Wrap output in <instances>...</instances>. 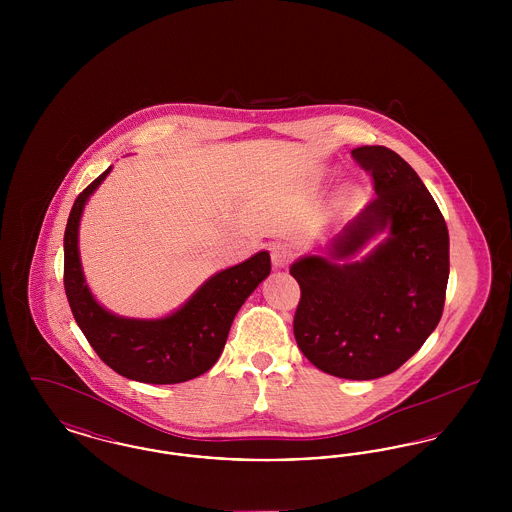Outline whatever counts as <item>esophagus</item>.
Here are the masks:
<instances>
[{"label":"esophagus","instance_id":"obj_1","mask_svg":"<svg viewBox=\"0 0 512 512\" xmlns=\"http://www.w3.org/2000/svg\"><path fill=\"white\" fill-rule=\"evenodd\" d=\"M270 257H272L274 267L284 268L292 261V247L286 244H274L270 247Z\"/></svg>","mask_w":512,"mask_h":512}]
</instances>
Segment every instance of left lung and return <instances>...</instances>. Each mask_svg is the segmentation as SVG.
I'll use <instances>...</instances> for the list:
<instances>
[{"label": "left lung", "mask_w": 512, "mask_h": 512, "mask_svg": "<svg viewBox=\"0 0 512 512\" xmlns=\"http://www.w3.org/2000/svg\"><path fill=\"white\" fill-rule=\"evenodd\" d=\"M372 176L376 197L330 245L290 274L301 288L293 336L326 374L374 380L391 374L428 340L443 313L449 232L413 167L384 146L351 151ZM389 240L361 262L352 257L376 233Z\"/></svg>", "instance_id": "obj_1"}]
</instances>
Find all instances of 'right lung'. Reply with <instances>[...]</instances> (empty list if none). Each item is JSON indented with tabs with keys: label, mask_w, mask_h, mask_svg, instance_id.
<instances>
[{
	"label": "right lung",
	"mask_w": 512,
	"mask_h": 512,
	"mask_svg": "<svg viewBox=\"0 0 512 512\" xmlns=\"http://www.w3.org/2000/svg\"><path fill=\"white\" fill-rule=\"evenodd\" d=\"M109 172L111 167L78 194L65 228L63 284L74 320L99 359L128 380L180 384L197 378L219 361L236 313L270 274V255L259 251L236 267L220 270L169 317L138 320L105 311L82 274L78 224L88 197Z\"/></svg>",
	"instance_id": "1"
}]
</instances>
